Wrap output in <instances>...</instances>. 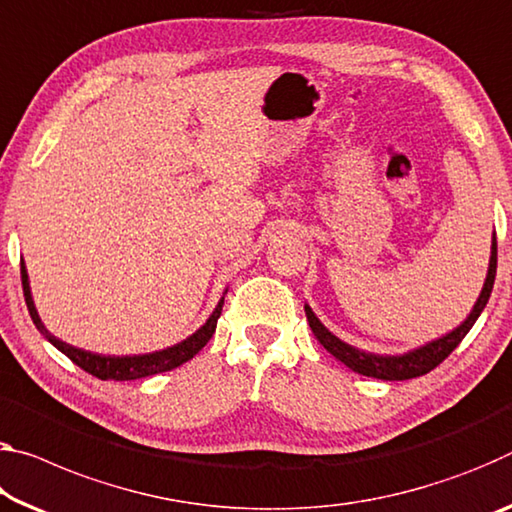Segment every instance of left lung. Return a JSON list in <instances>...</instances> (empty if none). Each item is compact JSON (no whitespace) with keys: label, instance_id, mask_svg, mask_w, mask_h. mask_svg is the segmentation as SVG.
<instances>
[{"label":"left lung","instance_id":"left-lung-1","mask_svg":"<svg viewBox=\"0 0 512 512\" xmlns=\"http://www.w3.org/2000/svg\"><path fill=\"white\" fill-rule=\"evenodd\" d=\"M494 275H497V237H492V246H490V264H488V275H485L483 289L478 294L476 303L472 307V312L467 314V319L460 323L458 328H453L446 335L433 339L424 346L412 348L408 353L401 355H380V353H369V351H360L351 344H346L339 339L337 335L323 326L319 321V316L312 312V307L305 303V314H307V323L314 332V337L319 339V344L326 348L330 355H335L339 362H344L348 369H353L355 373H362V376L369 378H378V380H408V378H417L424 376L431 369H435L444 358H449V353L456 348L472 326L476 323L478 316L488 305L492 287H494Z\"/></svg>","mask_w":512,"mask_h":512}]
</instances>
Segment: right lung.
I'll use <instances>...</instances> for the list:
<instances>
[{
    "instance_id": "1",
    "label": "right lung",
    "mask_w": 512,
    "mask_h": 512,
    "mask_svg": "<svg viewBox=\"0 0 512 512\" xmlns=\"http://www.w3.org/2000/svg\"><path fill=\"white\" fill-rule=\"evenodd\" d=\"M20 273H22V289H24V300H27L31 321L36 323V328L40 335H43L47 342H50L54 348H59L63 355L81 367L84 371L91 373V376L100 378V380H136V378H148L154 376V373H164L180 364L189 362L193 355H196L202 346H205L209 339H212L214 330H216V321L221 316L223 310V296L218 300V305L214 307V312L209 314V319L202 323V326L189 335L182 342H177L168 348H161V351H152V353H143V355H102V353H91L84 351V348L70 346L66 342H61L59 337H54L50 330L45 328V323L40 321L34 296H31V285H29V273H27V264L24 259H20Z\"/></svg>"
}]
</instances>
